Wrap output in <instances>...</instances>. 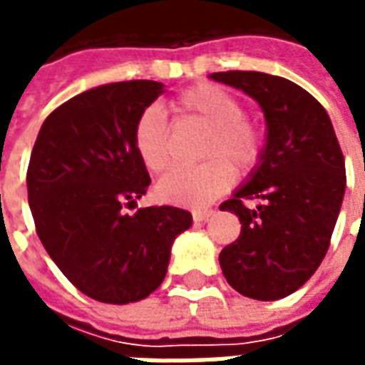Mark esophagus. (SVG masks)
<instances>
[{
  "label": "esophagus",
  "mask_w": 365,
  "mask_h": 365,
  "mask_svg": "<svg viewBox=\"0 0 365 365\" xmlns=\"http://www.w3.org/2000/svg\"><path fill=\"white\" fill-rule=\"evenodd\" d=\"M191 215H193V221L195 222H205L213 215V209H195Z\"/></svg>",
  "instance_id": "1"
}]
</instances>
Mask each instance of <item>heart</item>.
Instances as JSON below:
<instances>
[{
    "label": "heart",
    "mask_w": 365,
    "mask_h": 365,
    "mask_svg": "<svg viewBox=\"0 0 365 365\" xmlns=\"http://www.w3.org/2000/svg\"><path fill=\"white\" fill-rule=\"evenodd\" d=\"M182 117L199 120L207 133L201 143L197 166L174 168L156 185V197L182 207H205L229 190L235 172L246 175L260 166L268 135L260 120L242 111L235 93L217 83H197L172 101ZM133 146L150 174H160L172 164L170 130L156 109H144L133 127Z\"/></svg>",
    "instance_id": "heart-1"
}]
</instances>
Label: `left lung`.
Segmentation results:
<instances>
[{
	"mask_svg": "<svg viewBox=\"0 0 365 365\" xmlns=\"http://www.w3.org/2000/svg\"><path fill=\"white\" fill-rule=\"evenodd\" d=\"M254 97L268 120V146L252 180L221 203L242 225L219 254L245 297L275 301L317 272L330 246L346 187L344 154L329 115L309 91L264 72H215Z\"/></svg>",
	"mask_w": 365,
	"mask_h": 365,
	"instance_id": "1",
	"label": "left lung"
}]
</instances>
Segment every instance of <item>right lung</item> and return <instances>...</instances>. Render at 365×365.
<instances>
[{"mask_svg": "<svg viewBox=\"0 0 365 365\" xmlns=\"http://www.w3.org/2000/svg\"><path fill=\"white\" fill-rule=\"evenodd\" d=\"M162 91L152 80L83 91L46 117L31 152L36 235L72 285L101 303L127 305L158 289L174 238L191 227L190 211L172 205L123 213L150 185L133 127Z\"/></svg>", "mask_w": 365, "mask_h": 365, "instance_id": "1", "label": "right lung"}]
</instances>
